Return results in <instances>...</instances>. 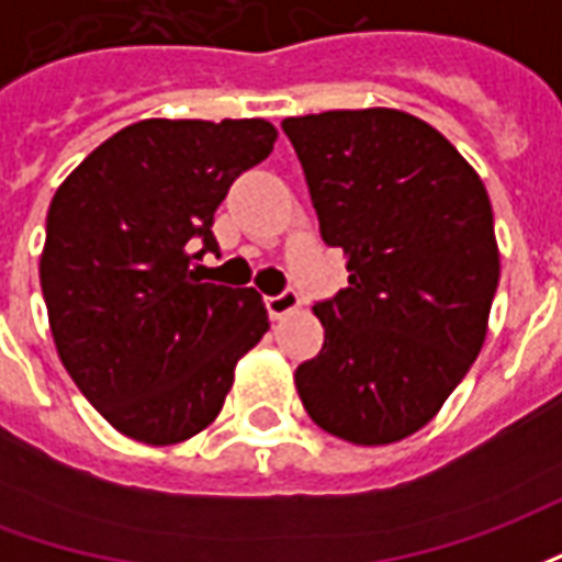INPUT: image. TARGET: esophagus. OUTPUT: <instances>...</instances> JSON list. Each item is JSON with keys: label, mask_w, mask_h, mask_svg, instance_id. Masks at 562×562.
I'll return each instance as SVG.
<instances>
[{"label": "esophagus", "mask_w": 562, "mask_h": 562, "mask_svg": "<svg viewBox=\"0 0 562 562\" xmlns=\"http://www.w3.org/2000/svg\"><path fill=\"white\" fill-rule=\"evenodd\" d=\"M297 304H301V297H297L294 289H282L280 294H268V297H265V306H268L270 318L289 316L292 310H297Z\"/></svg>", "instance_id": "1"}]
</instances>
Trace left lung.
<instances>
[{"label":"left lung","instance_id":"obj_1","mask_svg":"<svg viewBox=\"0 0 562 562\" xmlns=\"http://www.w3.org/2000/svg\"><path fill=\"white\" fill-rule=\"evenodd\" d=\"M318 232L349 285L313 306L325 342L294 370L310 418L355 446L422 430L482 352L499 282L479 173L391 108L289 116Z\"/></svg>","mask_w":562,"mask_h":562}]
</instances>
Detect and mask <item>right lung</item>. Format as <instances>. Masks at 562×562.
Instances as JSON below:
<instances>
[{"label":"right lung","instance_id":"right-lung-1","mask_svg":"<svg viewBox=\"0 0 562 562\" xmlns=\"http://www.w3.org/2000/svg\"><path fill=\"white\" fill-rule=\"evenodd\" d=\"M273 140L265 120H140L56 189L42 252L56 352L120 434L204 430L270 328L256 289L204 282L192 258L220 249L213 213Z\"/></svg>","mask_w":562,"mask_h":562}]
</instances>
